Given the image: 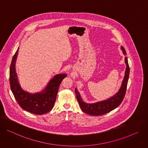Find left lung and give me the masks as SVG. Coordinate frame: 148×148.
Returning <instances> with one entry per match:
<instances>
[{
	"instance_id": "8db88e82",
	"label": "left lung",
	"mask_w": 148,
	"mask_h": 148,
	"mask_svg": "<svg viewBox=\"0 0 148 148\" xmlns=\"http://www.w3.org/2000/svg\"><path fill=\"white\" fill-rule=\"evenodd\" d=\"M121 48L123 55H126V52L125 48L123 46H121ZM125 63L126 65V68L121 88L118 92L113 96L108 98V99L92 103H86L83 101L77 88H75V94L82 110L92 116H101L112 111L119 106L125 95L130 72L128 61L126 57L125 58Z\"/></svg>"
}]
</instances>
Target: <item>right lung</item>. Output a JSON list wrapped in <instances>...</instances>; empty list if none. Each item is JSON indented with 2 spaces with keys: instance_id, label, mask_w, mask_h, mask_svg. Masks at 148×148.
<instances>
[{
  "instance_id": "add662e5",
  "label": "right lung",
  "mask_w": 148,
  "mask_h": 148,
  "mask_svg": "<svg viewBox=\"0 0 148 148\" xmlns=\"http://www.w3.org/2000/svg\"><path fill=\"white\" fill-rule=\"evenodd\" d=\"M19 47L11 62L9 80L11 90L16 101L24 110L35 114H43L51 110L56 101L59 86L66 74H58L50 80L46 86L40 92L31 93L21 86L16 72V61Z\"/></svg>"
}]
</instances>
